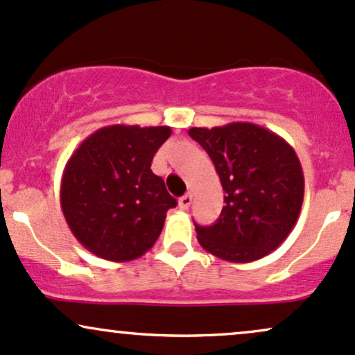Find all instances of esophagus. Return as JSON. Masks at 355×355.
<instances>
[{
  "instance_id": "esophagus-1",
  "label": "esophagus",
  "mask_w": 355,
  "mask_h": 355,
  "mask_svg": "<svg viewBox=\"0 0 355 355\" xmlns=\"http://www.w3.org/2000/svg\"><path fill=\"white\" fill-rule=\"evenodd\" d=\"M191 200H193V197H191V193H185L183 197L178 200V207H180L182 210H187L189 207L191 205Z\"/></svg>"
}]
</instances>
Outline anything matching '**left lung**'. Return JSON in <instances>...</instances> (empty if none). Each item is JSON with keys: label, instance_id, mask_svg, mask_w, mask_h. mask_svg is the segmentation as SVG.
<instances>
[{"label": "left lung", "instance_id": "obj_1", "mask_svg": "<svg viewBox=\"0 0 355 355\" xmlns=\"http://www.w3.org/2000/svg\"><path fill=\"white\" fill-rule=\"evenodd\" d=\"M189 135L209 153L225 191L217 222L195 225L198 243L234 263L275 250L302 209L304 172L295 150L277 133L247 121L193 126Z\"/></svg>", "mask_w": 355, "mask_h": 355}]
</instances>
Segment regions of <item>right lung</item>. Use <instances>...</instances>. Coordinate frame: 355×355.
Returning a JSON list of instances; mask_svg holds the SVG:
<instances>
[{
  "mask_svg": "<svg viewBox=\"0 0 355 355\" xmlns=\"http://www.w3.org/2000/svg\"><path fill=\"white\" fill-rule=\"evenodd\" d=\"M170 135V126L110 125L73 152L61 177V210L92 254L130 262L157 242L177 200L150 166Z\"/></svg>",
  "mask_w": 355,
  "mask_h": 355,
  "instance_id": "right-lung-1",
  "label": "right lung"
}]
</instances>
